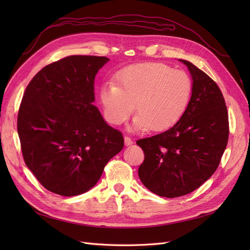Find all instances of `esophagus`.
Instances as JSON below:
<instances>
[{"instance_id": "1", "label": "esophagus", "mask_w": 250, "mask_h": 250, "mask_svg": "<svg viewBox=\"0 0 250 250\" xmlns=\"http://www.w3.org/2000/svg\"><path fill=\"white\" fill-rule=\"evenodd\" d=\"M124 144H125V146H130V145H132L133 142L129 137H125L124 138Z\"/></svg>"}]
</instances>
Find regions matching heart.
Listing matches in <instances>:
<instances>
[{
	"label": "heart",
	"mask_w": 250,
	"mask_h": 250,
	"mask_svg": "<svg viewBox=\"0 0 250 250\" xmlns=\"http://www.w3.org/2000/svg\"><path fill=\"white\" fill-rule=\"evenodd\" d=\"M191 94L187 73L162 62H145L127 66L118 75V84L105 83L100 99L109 123L122 124L135 106L131 130L163 131L184 115Z\"/></svg>",
	"instance_id": "b5f03b06"
}]
</instances>
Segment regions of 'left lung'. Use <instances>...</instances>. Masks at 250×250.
Returning a JSON list of instances; mask_svg holds the SVG:
<instances>
[{"label":"left lung","instance_id":"obj_1","mask_svg":"<svg viewBox=\"0 0 250 250\" xmlns=\"http://www.w3.org/2000/svg\"><path fill=\"white\" fill-rule=\"evenodd\" d=\"M192 78V95L178 122L160 134L137 142L145 160L143 185L167 198L187 195L213 175L229 141V115L216 82L197 66L179 59Z\"/></svg>","mask_w":250,"mask_h":250}]
</instances>
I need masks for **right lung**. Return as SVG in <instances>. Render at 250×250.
Masks as SVG:
<instances>
[{
  "mask_svg": "<svg viewBox=\"0 0 250 250\" xmlns=\"http://www.w3.org/2000/svg\"><path fill=\"white\" fill-rule=\"evenodd\" d=\"M107 57L74 55L53 62L28 84L18 132L27 167L62 196L90 190L105 165L124 147L95 105V77Z\"/></svg>",
  "mask_w": 250,
  "mask_h": 250,
  "instance_id": "obj_1",
  "label": "right lung"
}]
</instances>
